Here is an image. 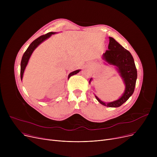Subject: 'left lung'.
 Here are the masks:
<instances>
[{"mask_svg": "<svg viewBox=\"0 0 157 157\" xmlns=\"http://www.w3.org/2000/svg\"><path fill=\"white\" fill-rule=\"evenodd\" d=\"M102 59L108 63L117 66V69L125 85V92L119 99L105 103L96 95L97 100L101 104L109 108H118L125 103L133 94L137 77V69L133 56L126 49L120 45L113 37H109L108 49L102 55ZM90 79V82L91 81Z\"/></svg>", "mask_w": 157, "mask_h": 157, "instance_id": "left-lung-1", "label": "left lung"}]
</instances>
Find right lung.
<instances>
[{"label":"right lung","instance_id":"obj_1","mask_svg":"<svg viewBox=\"0 0 157 157\" xmlns=\"http://www.w3.org/2000/svg\"><path fill=\"white\" fill-rule=\"evenodd\" d=\"M55 34V32H49L48 34H45V35H43L40 37H39L38 38H37L36 39H35L33 42L29 45V46L28 47V48L27 49V50L25 51V52L24 53L22 59H21V69H20V76H21V79L22 80L23 78V75L24 73V71L26 68V66L28 63V62L29 60L30 57L32 55V53L34 52V49L41 43H43L44 40H45L46 39H47L48 38H49L50 37L52 34ZM80 71V70H76L72 72H71L69 74L68 78H69L71 76L74 75V74H76L77 73H78Z\"/></svg>","mask_w":157,"mask_h":157}]
</instances>
